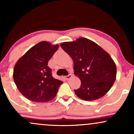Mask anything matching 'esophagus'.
Instances as JSON below:
<instances>
[{
	"instance_id": "obj_1",
	"label": "esophagus",
	"mask_w": 134,
	"mask_h": 134,
	"mask_svg": "<svg viewBox=\"0 0 134 134\" xmlns=\"http://www.w3.org/2000/svg\"><path fill=\"white\" fill-rule=\"evenodd\" d=\"M72 75L71 74H69L68 76H66L65 77V78L66 79V80H69L70 78H72Z\"/></svg>"
}]
</instances>
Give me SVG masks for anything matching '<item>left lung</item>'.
<instances>
[{
  "instance_id": "obj_1",
  "label": "left lung",
  "mask_w": 134,
  "mask_h": 134,
  "mask_svg": "<svg viewBox=\"0 0 134 134\" xmlns=\"http://www.w3.org/2000/svg\"><path fill=\"white\" fill-rule=\"evenodd\" d=\"M74 62V74L81 80L80 88L74 90L79 98L86 101L99 99L114 84L116 64L110 54L94 41L79 38L60 44Z\"/></svg>"
}]
</instances>
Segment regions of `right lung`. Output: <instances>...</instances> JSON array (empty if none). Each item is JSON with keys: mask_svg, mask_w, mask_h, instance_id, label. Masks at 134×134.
<instances>
[{"mask_svg": "<svg viewBox=\"0 0 134 134\" xmlns=\"http://www.w3.org/2000/svg\"><path fill=\"white\" fill-rule=\"evenodd\" d=\"M59 45L43 41L32 47L17 61L13 79L20 93L37 103L51 101L63 82L54 79L48 62Z\"/></svg>", "mask_w": 134, "mask_h": 134, "instance_id": "obj_1", "label": "right lung"}]
</instances>
